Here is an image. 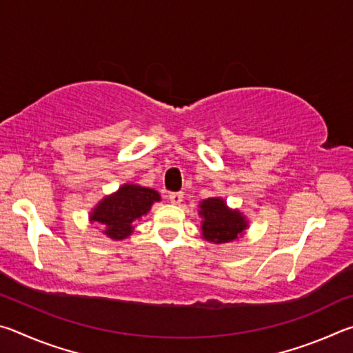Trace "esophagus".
I'll use <instances>...</instances> for the list:
<instances>
[{"mask_svg":"<svg viewBox=\"0 0 353 353\" xmlns=\"http://www.w3.org/2000/svg\"><path fill=\"white\" fill-rule=\"evenodd\" d=\"M168 199L172 205H179L183 199V194L182 193H170L168 194Z\"/></svg>","mask_w":353,"mask_h":353,"instance_id":"34e87169","label":"esophagus"}]
</instances>
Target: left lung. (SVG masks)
Returning a JSON list of instances; mask_svg holds the SVG:
<instances>
[{
	"label": "left lung",
	"mask_w": 353,
	"mask_h": 353,
	"mask_svg": "<svg viewBox=\"0 0 353 353\" xmlns=\"http://www.w3.org/2000/svg\"><path fill=\"white\" fill-rule=\"evenodd\" d=\"M201 238L213 244H229L246 235L249 221L238 208H230L223 198L199 202Z\"/></svg>",
	"instance_id": "left-lung-1"
}]
</instances>
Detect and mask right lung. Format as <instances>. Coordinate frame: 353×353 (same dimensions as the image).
Returning <instances> with one entry per match:
<instances>
[{
    "mask_svg": "<svg viewBox=\"0 0 353 353\" xmlns=\"http://www.w3.org/2000/svg\"><path fill=\"white\" fill-rule=\"evenodd\" d=\"M159 191L139 183H123L112 194L104 196L88 214L90 223H98L103 234L113 241L126 240L134 234V223L160 202Z\"/></svg>",
    "mask_w": 353,
    "mask_h": 353,
    "instance_id": "1",
    "label": "right lung"
}]
</instances>
